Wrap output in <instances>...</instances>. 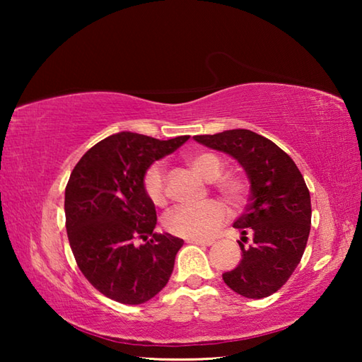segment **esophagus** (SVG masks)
<instances>
[{"mask_svg": "<svg viewBox=\"0 0 362 362\" xmlns=\"http://www.w3.org/2000/svg\"><path fill=\"white\" fill-rule=\"evenodd\" d=\"M187 243H189V244H199V246H212L214 240H203V238H188Z\"/></svg>", "mask_w": 362, "mask_h": 362, "instance_id": "esophagus-1", "label": "esophagus"}]
</instances>
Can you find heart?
Listing matches in <instances>:
<instances>
[{"instance_id": "heart-1", "label": "heart", "mask_w": 362, "mask_h": 362, "mask_svg": "<svg viewBox=\"0 0 362 362\" xmlns=\"http://www.w3.org/2000/svg\"><path fill=\"white\" fill-rule=\"evenodd\" d=\"M187 161L196 174L204 180H214V188L228 201L231 206L244 204L249 193V182L241 174H223V159L212 151H193ZM144 192L151 204L164 206L168 199L166 174L161 164H151L144 175ZM228 212L218 201H207L201 206L175 207L164 217V228L170 235L180 238H211L225 223Z\"/></svg>"}]
</instances>
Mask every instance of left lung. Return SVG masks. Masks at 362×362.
<instances>
[{"label": "left lung", "mask_w": 362, "mask_h": 362, "mask_svg": "<svg viewBox=\"0 0 362 362\" xmlns=\"http://www.w3.org/2000/svg\"><path fill=\"white\" fill-rule=\"evenodd\" d=\"M193 139L235 158L250 182L249 204L233 223L243 235V259L222 274L225 284L247 298L272 296L291 278L308 241L311 199L303 175L286 151L252 131Z\"/></svg>", "instance_id": "left-lung-1"}]
</instances>
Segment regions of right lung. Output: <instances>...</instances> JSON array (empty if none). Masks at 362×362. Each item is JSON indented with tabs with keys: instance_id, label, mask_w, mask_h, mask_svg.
I'll return each mask as SVG.
<instances>
[{
	"instance_id": "add662e5",
	"label": "right lung",
	"mask_w": 362,
	"mask_h": 362,
	"mask_svg": "<svg viewBox=\"0 0 362 362\" xmlns=\"http://www.w3.org/2000/svg\"><path fill=\"white\" fill-rule=\"evenodd\" d=\"M189 136L159 140L118 132L84 153L65 188V226L86 279L126 305L148 302L168 284L183 240L155 233L156 211L144 175ZM142 239L144 243L137 245Z\"/></svg>"
}]
</instances>
